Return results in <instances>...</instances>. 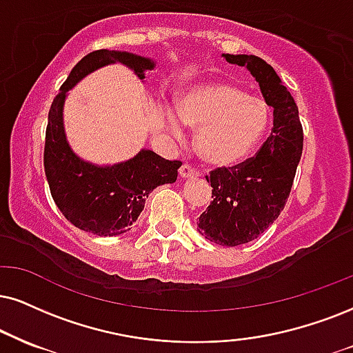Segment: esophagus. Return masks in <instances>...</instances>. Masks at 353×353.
<instances>
[{"label":"esophagus","mask_w":353,"mask_h":353,"mask_svg":"<svg viewBox=\"0 0 353 353\" xmlns=\"http://www.w3.org/2000/svg\"><path fill=\"white\" fill-rule=\"evenodd\" d=\"M180 176L183 178V180H190V178H196L199 173L196 172V170H193L190 167V165H181L180 167Z\"/></svg>","instance_id":"esophagus-1"}]
</instances>
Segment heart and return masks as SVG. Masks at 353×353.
Returning <instances> with one entry per match:
<instances>
[{
    "mask_svg": "<svg viewBox=\"0 0 353 353\" xmlns=\"http://www.w3.org/2000/svg\"><path fill=\"white\" fill-rule=\"evenodd\" d=\"M270 117L272 110L262 97L224 80L190 86L180 94L178 110H165V121L176 136L183 125L198 129L194 149L214 168L236 167L249 159L263 141Z\"/></svg>",
    "mask_w": 353,
    "mask_h": 353,
    "instance_id": "obj_1",
    "label": "heart"
}]
</instances>
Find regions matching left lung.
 <instances>
[{
	"label": "left lung",
	"mask_w": 353,
	"mask_h": 353,
	"mask_svg": "<svg viewBox=\"0 0 353 353\" xmlns=\"http://www.w3.org/2000/svg\"><path fill=\"white\" fill-rule=\"evenodd\" d=\"M245 67L273 108V129L255 159L236 168H217L206 178L212 201L199 216L198 230L208 241L236 247L254 241L280 216L303 154L298 106L272 65L256 55L223 54Z\"/></svg>",
	"instance_id": "left-lung-1"
}]
</instances>
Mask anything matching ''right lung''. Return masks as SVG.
Returning a JSON list of instances; mask_svg holds the SVG:
<instances>
[{"label":"right lung","instance_id":"obj_1","mask_svg":"<svg viewBox=\"0 0 353 353\" xmlns=\"http://www.w3.org/2000/svg\"><path fill=\"white\" fill-rule=\"evenodd\" d=\"M112 63H123L142 83L145 73L155 67L150 57L125 50L101 49L85 55L52 103L43 149V168L57 208L75 228L101 237L130 230L152 191L160 185L175 183L181 167L178 160L170 162L149 149H141L132 159L114 165L88 162L72 149L63 123L68 91Z\"/></svg>","mask_w":353,"mask_h":353}]
</instances>
